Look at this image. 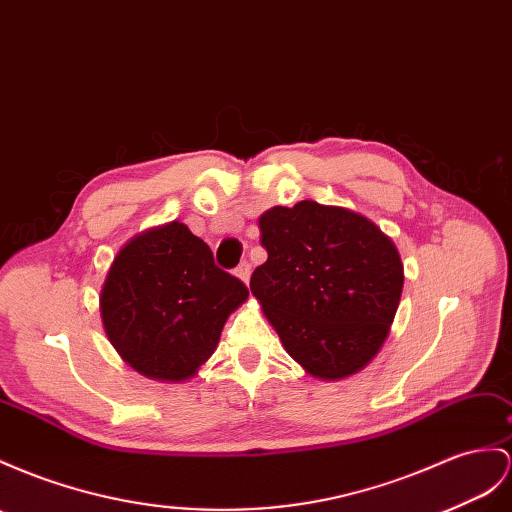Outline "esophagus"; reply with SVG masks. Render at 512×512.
<instances>
[{
    "instance_id": "1",
    "label": "esophagus",
    "mask_w": 512,
    "mask_h": 512,
    "mask_svg": "<svg viewBox=\"0 0 512 512\" xmlns=\"http://www.w3.org/2000/svg\"><path fill=\"white\" fill-rule=\"evenodd\" d=\"M235 277H238L244 283H248V279H251V264H246V261H244V264L235 268Z\"/></svg>"
}]
</instances>
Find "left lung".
<instances>
[{
    "label": "left lung",
    "mask_w": 512,
    "mask_h": 512,
    "mask_svg": "<svg viewBox=\"0 0 512 512\" xmlns=\"http://www.w3.org/2000/svg\"><path fill=\"white\" fill-rule=\"evenodd\" d=\"M268 259L251 292L300 368L320 381L361 372L381 352L400 305L396 244L348 207L300 201L259 216Z\"/></svg>",
    "instance_id": "left-lung-1"
}]
</instances>
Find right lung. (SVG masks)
Returning a JSON list of instances; mask_svg holds the SVG:
<instances>
[{
  "mask_svg": "<svg viewBox=\"0 0 512 512\" xmlns=\"http://www.w3.org/2000/svg\"><path fill=\"white\" fill-rule=\"evenodd\" d=\"M246 285L214 266L209 246L179 220L121 246L101 285L103 331L138 374L183 383L214 355Z\"/></svg>",
  "mask_w": 512,
  "mask_h": 512,
  "instance_id": "add662e5",
  "label": "right lung"
}]
</instances>
